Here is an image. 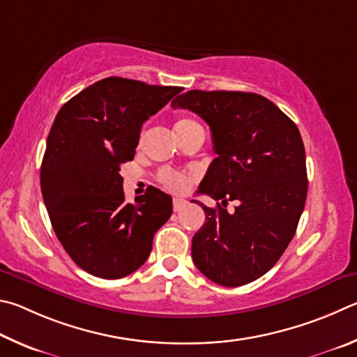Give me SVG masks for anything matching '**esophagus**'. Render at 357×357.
Segmentation results:
<instances>
[{
	"label": "esophagus",
	"mask_w": 357,
	"mask_h": 357,
	"mask_svg": "<svg viewBox=\"0 0 357 357\" xmlns=\"http://www.w3.org/2000/svg\"><path fill=\"white\" fill-rule=\"evenodd\" d=\"M185 205H186V201H185V199H182V197H175L174 201H172L174 211H180V210L185 207Z\"/></svg>",
	"instance_id": "obj_1"
}]
</instances>
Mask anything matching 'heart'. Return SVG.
I'll return each mask as SVG.
<instances>
[{
  "label": "heart",
  "mask_w": 357,
  "mask_h": 357,
  "mask_svg": "<svg viewBox=\"0 0 357 357\" xmlns=\"http://www.w3.org/2000/svg\"><path fill=\"white\" fill-rule=\"evenodd\" d=\"M195 127H201V125H199L196 121H192V119H190V117H180L174 125L175 133L177 135L185 133V131H188ZM158 182L169 191L183 192L186 188H188L190 178L182 172L171 171V169H162V171L158 174Z\"/></svg>",
  "instance_id": "b5f03b06"
}]
</instances>
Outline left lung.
Wrapping results in <instances>:
<instances>
[{
    "mask_svg": "<svg viewBox=\"0 0 357 357\" xmlns=\"http://www.w3.org/2000/svg\"><path fill=\"white\" fill-rule=\"evenodd\" d=\"M172 108L196 112L210 125L218 155L199 195L236 204L229 213L202 205L204 226L191 255L204 276L240 287L264 276L290 245L307 197L301 133L271 100L252 92L188 91Z\"/></svg>",
    "mask_w": 357,
    "mask_h": 357,
    "instance_id": "1",
    "label": "left lung"
}]
</instances>
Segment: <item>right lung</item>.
I'll list each match as a JSON object with an SVG mask.
<instances>
[{
	"label": "right lung",
	"instance_id": "obj_1",
	"mask_svg": "<svg viewBox=\"0 0 357 357\" xmlns=\"http://www.w3.org/2000/svg\"><path fill=\"white\" fill-rule=\"evenodd\" d=\"M182 87L109 77L62 106L50 130L40 188L50 221L81 270L121 279L144 265L172 199L150 188L125 202L121 166L135 158L142 123Z\"/></svg>",
	"mask_w": 357,
	"mask_h": 357
}]
</instances>
